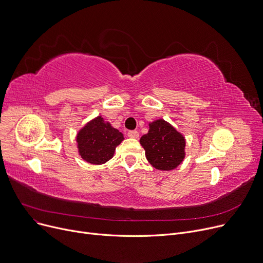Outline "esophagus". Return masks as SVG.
Masks as SVG:
<instances>
[{
	"label": "esophagus",
	"mask_w": 263,
	"mask_h": 263,
	"mask_svg": "<svg viewBox=\"0 0 263 263\" xmlns=\"http://www.w3.org/2000/svg\"><path fill=\"white\" fill-rule=\"evenodd\" d=\"M128 136L131 137V139L137 140V139H139V137H140V133L137 132V131H129V132H128Z\"/></svg>",
	"instance_id": "34e87169"
}]
</instances>
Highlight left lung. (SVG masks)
<instances>
[{
	"mask_svg": "<svg viewBox=\"0 0 263 263\" xmlns=\"http://www.w3.org/2000/svg\"><path fill=\"white\" fill-rule=\"evenodd\" d=\"M140 144L148 162L159 171H173L185 158V137L162 118L149 122V130Z\"/></svg>",
	"mask_w": 263,
	"mask_h": 263,
	"instance_id": "8db88e82",
	"label": "left lung"
}]
</instances>
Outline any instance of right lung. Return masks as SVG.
<instances>
[{
    "label": "right lung",
    "mask_w": 263,
    "mask_h": 263,
    "mask_svg": "<svg viewBox=\"0 0 263 263\" xmlns=\"http://www.w3.org/2000/svg\"><path fill=\"white\" fill-rule=\"evenodd\" d=\"M123 134L99 115L87 121L77 133L79 156L90 164H104L114 157Z\"/></svg>",
    "instance_id": "add662e5"
}]
</instances>
